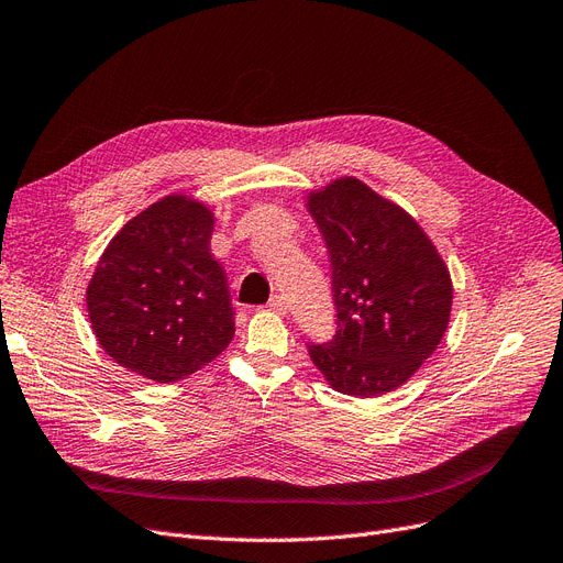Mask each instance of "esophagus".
<instances>
[{
  "label": "esophagus",
  "instance_id": "esophagus-1",
  "mask_svg": "<svg viewBox=\"0 0 563 563\" xmlns=\"http://www.w3.org/2000/svg\"><path fill=\"white\" fill-rule=\"evenodd\" d=\"M266 308H268V310H274V313L285 316V313H287V301H285V297H283V295H276V297H271V299H268Z\"/></svg>",
  "mask_w": 563,
  "mask_h": 563
}]
</instances>
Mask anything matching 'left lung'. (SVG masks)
<instances>
[{
    "label": "left lung",
    "instance_id": "obj_1",
    "mask_svg": "<svg viewBox=\"0 0 563 563\" xmlns=\"http://www.w3.org/2000/svg\"><path fill=\"white\" fill-rule=\"evenodd\" d=\"M308 211L329 250L336 308V334L308 343V355L350 397L397 389L445 334L450 271L422 227L357 178L310 192Z\"/></svg>",
    "mask_w": 563,
    "mask_h": 563
}]
</instances>
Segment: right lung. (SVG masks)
<instances>
[{
    "mask_svg": "<svg viewBox=\"0 0 563 563\" xmlns=\"http://www.w3.org/2000/svg\"><path fill=\"white\" fill-rule=\"evenodd\" d=\"M213 213L164 197L124 224L88 285L99 345L120 366L176 383L213 362L234 339L224 268L211 255Z\"/></svg>",
    "mask_w": 563,
    "mask_h": 563,
    "instance_id": "right-lung-1",
    "label": "right lung"
}]
</instances>
